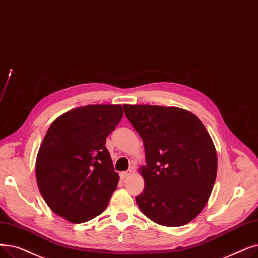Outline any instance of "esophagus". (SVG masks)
I'll use <instances>...</instances> for the list:
<instances>
[{"mask_svg":"<svg viewBox=\"0 0 258 258\" xmlns=\"http://www.w3.org/2000/svg\"><path fill=\"white\" fill-rule=\"evenodd\" d=\"M131 175H132V171H131V170H128V171H126V172H122V173H121V178H122V179H125V178L130 177Z\"/></svg>","mask_w":258,"mask_h":258,"instance_id":"1","label":"esophagus"}]
</instances>
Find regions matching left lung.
Wrapping results in <instances>:
<instances>
[{
  "instance_id": "obj_1",
  "label": "left lung",
  "mask_w": 258,
  "mask_h": 258,
  "mask_svg": "<svg viewBox=\"0 0 258 258\" xmlns=\"http://www.w3.org/2000/svg\"><path fill=\"white\" fill-rule=\"evenodd\" d=\"M140 135L147 165L144 188L136 196L143 214L166 227H180L203 211L217 174L210 134L188 110L158 105H123Z\"/></svg>"
}]
</instances>
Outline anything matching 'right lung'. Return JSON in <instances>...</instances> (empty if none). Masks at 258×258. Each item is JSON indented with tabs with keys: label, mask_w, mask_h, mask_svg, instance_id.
<instances>
[{
	"label": "right lung",
	"mask_w": 258,
	"mask_h": 258,
	"mask_svg": "<svg viewBox=\"0 0 258 258\" xmlns=\"http://www.w3.org/2000/svg\"><path fill=\"white\" fill-rule=\"evenodd\" d=\"M122 117L121 105L96 104L71 109L51 123L38 152L36 176L55 214L82 223L106 209L119 175L105 142Z\"/></svg>",
	"instance_id": "obj_1"
}]
</instances>
